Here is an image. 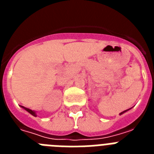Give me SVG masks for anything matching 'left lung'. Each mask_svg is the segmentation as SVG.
<instances>
[{"label":"left lung","mask_w":154,"mask_h":154,"mask_svg":"<svg viewBox=\"0 0 154 154\" xmlns=\"http://www.w3.org/2000/svg\"><path fill=\"white\" fill-rule=\"evenodd\" d=\"M128 110V109H127ZM127 110H125V111H123V112H121V113H120V115H122V114H123V113H124V112H126V111H127Z\"/></svg>","instance_id":"left-lung-1"}]
</instances>
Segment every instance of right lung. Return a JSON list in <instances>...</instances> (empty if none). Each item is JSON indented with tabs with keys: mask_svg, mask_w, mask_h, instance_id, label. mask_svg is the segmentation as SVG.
I'll return each instance as SVG.
<instances>
[{
	"mask_svg": "<svg viewBox=\"0 0 154 154\" xmlns=\"http://www.w3.org/2000/svg\"><path fill=\"white\" fill-rule=\"evenodd\" d=\"M21 107H22V108H24L25 110H27V111H28V112H30V113H31L32 116H37L36 114H35V112H34V111H32V110H31V109H29L25 108V107L22 106H21Z\"/></svg>",
	"mask_w": 154,
	"mask_h": 154,
	"instance_id": "1",
	"label": "right lung"
}]
</instances>
